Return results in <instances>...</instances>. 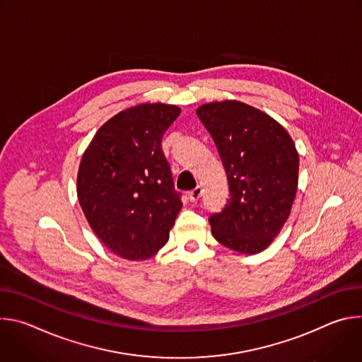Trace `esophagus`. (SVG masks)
<instances>
[{
	"label": "esophagus",
	"mask_w": 362,
	"mask_h": 362,
	"mask_svg": "<svg viewBox=\"0 0 362 362\" xmlns=\"http://www.w3.org/2000/svg\"><path fill=\"white\" fill-rule=\"evenodd\" d=\"M202 187L200 186H196L193 190H190L189 192V199H190V202H197L199 199H200V196H202Z\"/></svg>",
	"instance_id": "esophagus-1"
}]
</instances>
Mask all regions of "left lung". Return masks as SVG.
I'll return each instance as SVG.
<instances>
[{
    "label": "left lung",
    "instance_id": "obj_1",
    "mask_svg": "<svg viewBox=\"0 0 362 362\" xmlns=\"http://www.w3.org/2000/svg\"><path fill=\"white\" fill-rule=\"evenodd\" d=\"M218 147L230 199L209 218L223 246L253 255L267 249L285 225L298 189L299 159L288 132L271 116L236 100L196 110Z\"/></svg>",
    "mask_w": 362,
    "mask_h": 362
}]
</instances>
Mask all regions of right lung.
Segmentation results:
<instances>
[{"instance_id":"right-lung-1","label":"right lung","mask_w":362,"mask_h":362,"mask_svg":"<svg viewBox=\"0 0 362 362\" xmlns=\"http://www.w3.org/2000/svg\"><path fill=\"white\" fill-rule=\"evenodd\" d=\"M180 109L146 103L103 124L86 148L77 175L84 216L113 253L143 261L158 253L182 209L162 139Z\"/></svg>"}]
</instances>
